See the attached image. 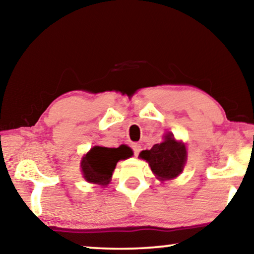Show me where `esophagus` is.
I'll return each instance as SVG.
<instances>
[{
	"label": "esophagus",
	"instance_id": "1",
	"mask_svg": "<svg viewBox=\"0 0 254 254\" xmlns=\"http://www.w3.org/2000/svg\"><path fill=\"white\" fill-rule=\"evenodd\" d=\"M132 149H133V153L135 156H138L140 150H141V146H140L139 143H133V145H132Z\"/></svg>",
	"mask_w": 254,
	"mask_h": 254
}]
</instances>
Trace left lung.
I'll list each match as a JSON object with an SVG mask.
<instances>
[{"label":"left lung","mask_w":254,"mask_h":254,"mask_svg":"<svg viewBox=\"0 0 254 254\" xmlns=\"http://www.w3.org/2000/svg\"><path fill=\"white\" fill-rule=\"evenodd\" d=\"M139 157L148 162L151 171L158 179H173L183 172L187 161L186 145L177 141L171 132L164 135L161 143H156L149 150H142Z\"/></svg>","instance_id":"1"}]
</instances>
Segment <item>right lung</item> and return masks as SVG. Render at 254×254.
<instances>
[{
	"label": "right lung",
	"instance_id": "add662e5",
	"mask_svg": "<svg viewBox=\"0 0 254 254\" xmlns=\"http://www.w3.org/2000/svg\"><path fill=\"white\" fill-rule=\"evenodd\" d=\"M132 155V149L127 145H121L119 148L94 146L81 161L83 177L90 184L106 186L111 183L117 162L127 160Z\"/></svg>",
	"mask_w": 254,
	"mask_h": 254
}]
</instances>
